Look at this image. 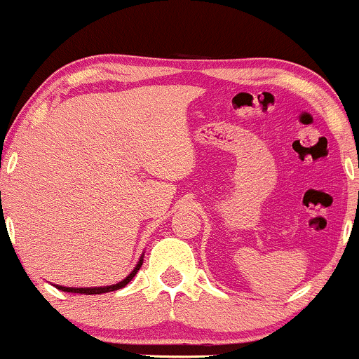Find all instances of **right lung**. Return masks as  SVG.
I'll list each match as a JSON object with an SVG mask.
<instances>
[{"label": "right lung", "instance_id": "obj_1", "mask_svg": "<svg viewBox=\"0 0 359 359\" xmlns=\"http://www.w3.org/2000/svg\"><path fill=\"white\" fill-rule=\"evenodd\" d=\"M143 259H140L137 269L131 271L128 277L123 280V282L116 283V285H109V287H94V288H74V287H62V285H55L59 290L62 292H71V294H84V295H96V294H106V292H113V290H118V288H123L125 285L130 283V280L137 275V271L140 270V266H142Z\"/></svg>", "mask_w": 359, "mask_h": 359}]
</instances>
